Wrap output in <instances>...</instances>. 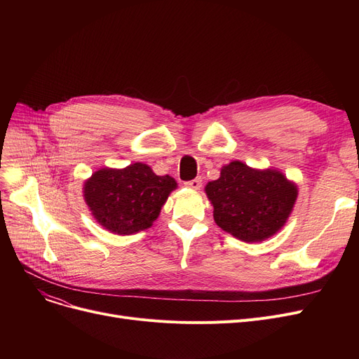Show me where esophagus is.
Returning <instances> with one entry per match:
<instances>
[{
	"mask_svg": "<svg viewBox=\"0 0 359 359\" xmlns=\"http://www.w3.org/2000/svg\"><path fill=\"white\" fill-rule=\"evenodd\" d=\"M184 186L186 187H191V189H199V187L202 186V177H196V179H194V180H189V182H186L184 183Z\"/></svg>",
	"mask_w": 359,
	"mask_h": 359,
	"instance_id": "obj_1",
	"label": "esophagus"
}]
</instances>
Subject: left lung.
I'll use <instances>...</instances> for the list:
<instances>
[{"label": "left lung", "mask_w": 359, "mask_h": 359, "mask_svg": "<svg viewBox=\"0 0 359 359\" xmlns=\"http://www.w3.org/2000/svg\"><path fill=\"white\" fill-rule=\"evenodd\" d=\"M218 227L248 243L273 236L287 222L297 186L276 170H255L240 161L224 165L205 187Z\"/></svg>", "instance_id": "8db88e82"}]
</instances>
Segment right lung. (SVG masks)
Returning a JSON list of instances; mask_svg holds the SVG:
<instances>
[{
  "label": "right lung",
  "mask_w": 359,
  "mask_h": 359,
  "mask_svg": "<svg viewBox=\"0 0 359 359\" xmlns=\"http://www.w3.org/2000/svg\"><path fill=\"white\" fill-rule=\"evenodd\" d=\"M176 180L157 176L147 164L122 170L102 168L84 184V199L94 218L115 234H134L153 225Z\"/></svg>",
  "instance_id": "right-lung-1"
}]
</instances>
